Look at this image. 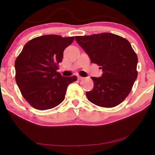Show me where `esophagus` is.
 Here are the masks:
<instances>
[{"label":"esophagus","instance_id":"esophagus-1","mask_svg":"<svg viewBox=\"0 0 155 155\" xmlns=\"http://www.w3.org/2000/svg\"><path fill=\"white\" fill-rule=\"evenodd\" d=\"M78 79L79 80H83V79H84V78H83V77H81V76H78Z\"/></svg>","mask_w":155,"mask_h":155}]
</instances>
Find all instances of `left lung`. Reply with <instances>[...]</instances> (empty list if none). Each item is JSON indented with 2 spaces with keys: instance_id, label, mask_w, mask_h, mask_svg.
<instances>
[{
  "instance_id": "1",
  "label": "left lung",
  "mask_w": 155,
  "mask_h": 155,
  "mask_svg": "<svg viewBox=\"0 0 155 155\" xmlns=\"http://www.w3.org/2000/svg\"><path fill=\"white\" fill-rule=\"evenodd\" d=\"M75 40L91 62L103 71L101 77L91 78L94 87L86 92L88 100L105 108L120 104L130 92L137 77V56L130 42L120 36L106 32L76 36Z\"/></svg>"
}]
</instances>
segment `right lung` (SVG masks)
<instances>
[{"instance_id":"add662e5","label":"right lung","mask_w":155,"mask_h":155,"mask_svg":"<svg viewBox=\"0 0 155 155\" xmlns=\"http://www.w3.org/2000/svg\"><path fill=\"white\" fill-rule=\"evenodd\" d=\"M74 39L56 35L40 36L27 42L17 57V84L22 97L35 109L46 110L60 104L67 87L77 80V76L63 77L57 72L65 48Z\"/></svg>"}]
</instances>
